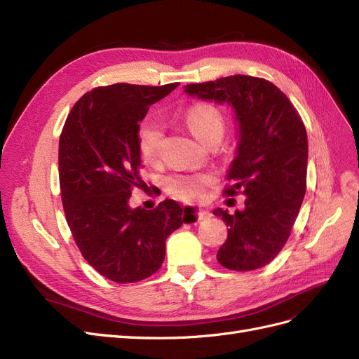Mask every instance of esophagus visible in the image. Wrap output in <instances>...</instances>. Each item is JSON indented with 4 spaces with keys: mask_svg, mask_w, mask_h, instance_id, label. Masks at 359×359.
Instances as JSON below:
<instances>
[{
    "mask_svg": "<svg viewBox=\"0 0 359 359\" xmlns=\"http://www.w3.org/2000/svg\"><path fill=\"white\" fill-rule=\"evenodd\" d=\"M193 215H198V222H201V220H206V219H210V217H211V212H210L208 210L199 208V210L196 211V214H193Z\"/></svg>",
    "mask_w": 359,
    "mask_h": 359,
    "instance_id": "34e87169",
    "label": "esophagus"
}]
</instances>
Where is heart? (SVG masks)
Here are the masks:
<instances>
[{"mask_svg": "<svg viewBox=\"0 0 359 359\" xmlns=\"http://www.w3.org/2000/svg\"><path fill=\"white\" fill-rule=\"evenodd\" d=\"M186 124L191 135L205 145L212 137L223 135V118L220 112L211 104L199 103L191 106L184 115ZM163 139V127L157 119H147L139 128V148L147 161H156L160 154ZM211 181L210 177L199 173H178L166 181V189L173 196L181 201L199 199L205 187Z\"/></svg>", "mask_w": 359, "mask_h": 359, "instance_id": "obj_1", "label": "heart"}]
</instances>
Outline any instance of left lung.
Returning <instances> with one entry per match:
<instances>
[{"mask_svg":"<svg viewBox=\"0 0 359 359\" xmlns=\"http://www.w3.org/2000/svg\"><path fill=\"white\" fill-rule=\"evenodd\" d=\"M187 95L232 107L238 145L227 180V196L241 191L244 210L214 215L229 226L217 260L227 269L253 271L283 248L306 194L309 142L295 107L274 83L235 74L190 83Z\"/></svg>","mask_w":359,"mask_h":359,"instance_id":"8db88e82","label":"left lung"}]
</instances>
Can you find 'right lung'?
<instances>
[{
  "mask_svg": "<svg viewBox=\"0 0 359 359\" xmlns=\"http://www.w3.org/2000/svg\"><path fill=\"white\" fill-rule=\"evenodd\" d=\"M177 86H99L82 95L62 128L58 166L69 227L86 262L115 283L153 276L165 260L168 236L196 220L193 206L172 199L156 210L130 206L142 181L139 123Z\"/></svg>",
  "mask_w": 359,
  "mask_h": 359,
  "instance_id": "1",
  "label": "right lung"
}]
</instances>
